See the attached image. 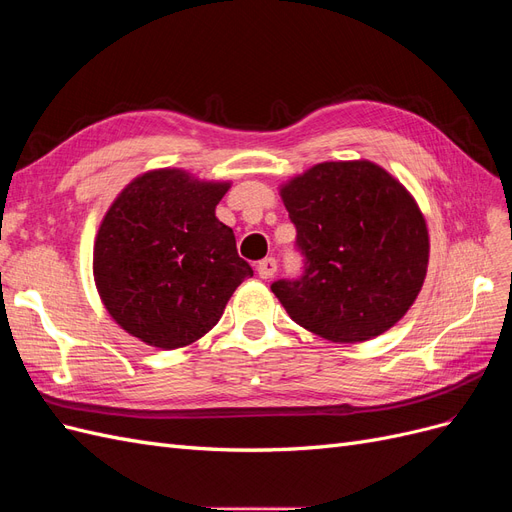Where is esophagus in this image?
I'll list each match as a JSON object with an SVG mask.
<instances>
[{
  "instance_id": "1",
  "label": "esophagus",
  "mask_w": 512,
  "mask_h": 512,
  "mask_svg": "<svg viewBox=\"0 0 512 512\" xmlns=\"http://www.w3.org/2000/svg\"><path fill=\"white\" fill-rule=\"evenodd\" d=\"M258 275L262 280H271V277L277 273V260L275 258H262L256 265Z\"/></svg>"
}]
</instances>
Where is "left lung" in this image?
I'll return each instance as SVG.
<instances>
[{
	"label": "left lung",
	"mask_w": 512,
	"mask_h": 512,
	"mask_svg": "<svg viewBox=\"0 0 512 512\" xmlns=\"http://www.w3.org/2000/svg\"><path fill=\"white\" fill-rule=\"evenodd\" d=\"M280 194L305 267L271 290L294 322L356 344L406 316L427 275L429 232L404 185L369 160L322 162Z\"/></svg>",
	"instance_id": "obj_1"
}]
</instances>
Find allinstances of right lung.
Here are the masks:
<instances>
[{"label":"right lung","mask_w":512,"mask_h":512,"mask_svg":"<svg viewBox=\"0 0 512 512\" xmlns=\"http://www.w3.org/2000/svg\"><path fill=\"white\" fill-rule=\"evenodd\" d=\"M228 181L160 168L130 181L100 224L94 280L123 331L162 350L209 333L254 271L215 218Z\"/></svg>","instance_id":"add662e5"}]
</instances>
